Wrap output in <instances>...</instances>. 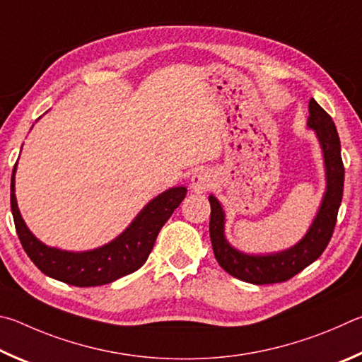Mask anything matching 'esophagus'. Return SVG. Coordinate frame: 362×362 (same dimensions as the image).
Listing matches in <instances>:
<instances>
[{
	"label": "esophagus",
	"instance_id": "esophagus-1",
	"mask_svg": "<svg viewBox=\"0 0 362 362\" xmlns=\"http://www.w3.org/2000/svg\"><path fill=\"white\" fill-rule=\"evenodd\" d=\"M214 185V177L210 171L202 170L192 176V189L195 192H205Z\"/></svg>",
	"mask_w": 362,
	"mask_h": 362
}]
</instances>
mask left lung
<instances>
[{
	"label": "left lung",
	"instance_id": "left-lung-1",
	"mask_svg": "<svg viewBox=\"0 0 362 362\" xmlns=\"http://www.w3.org/2000/svg\"><path fill=\"white\" fill-rule=\"evenodd\" d=\"M308 127L318 135L325 152L327 189L312 227L291 250L267 256H248L227 243L224 237V211L219 202L210 197V238L218 264L227 274L252 284L288 281L315 262L332 238L339 208L344 195L345 167L340 154V138L332 117L312 98L308 105Z\"/></svg>",
	"mask_w": 362,
	"mask_h": 362
}]
</instances>
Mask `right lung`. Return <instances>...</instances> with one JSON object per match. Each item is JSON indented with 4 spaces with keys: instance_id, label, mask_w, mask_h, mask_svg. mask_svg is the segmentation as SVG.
<instances>
[{
    "instance_id": "obj_1",
    "label": "right lung",
    "mask_w": 362,
    "mask_h": 362,
    "mask_svg": "<svg viewBox=\"0 0 362 362\" xmlns=\"http://www.w3.org/2000/svg\"><path fill=\"white\" fill-rule=\"evenodd\" d=\"M11 177V210L16 232L25 252L44 275L73 286H101L138 270L148 261L158 232L186 197V187H171L149 202L122 235L101 248L86 252H69L49 248L28 230L17 208L14 175Z\"/></svg>"
}]
</instances>
